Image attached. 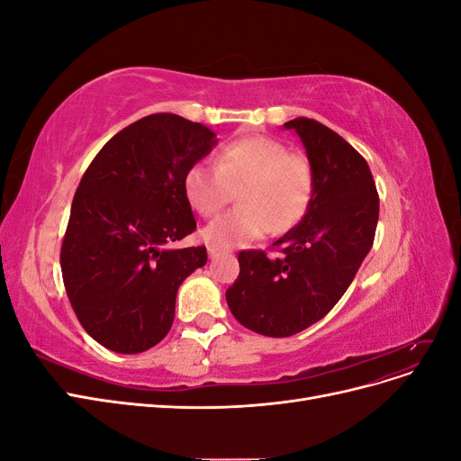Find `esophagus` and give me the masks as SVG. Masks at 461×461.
<instances>
[{
  "label": "esophagus",
  "instance_id": "obj_1",
  "mask_svg": "<svg viewBox=\"0 0 461 461\" xmlns=\"http://www.w3.org/2000/svg\"><path fill=\"white\" fill-rule=\"evenodd\" d=\"M221 252H222V249H221L219 246H215V244H207V254H209V258H217Z\"/></svg>",
  "mask_w": 461,
  "mask_h": 461
}]
</instances>
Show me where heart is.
I'll list each match as a JSON object with an SVG mask.
<instances>
[{"label":"heart","instance_id":"1","mask_svg":"<svg viewBox=\"0 0 461 461\" xmlns=\"http://www.w3.org/2000/svg\"><path fill=\"white\" fill-rule=\"evenodd\" d=\"M185 196L203 217L219 213L236 190L240 205L203 229L219 248H236L294 229L313 198L310 159L269 136H244L222 146L215 165L198 161L185 173Z\"/></svg>","mask_w":461,"mask_h":461}]
</instances>
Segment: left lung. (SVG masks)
Instances as JSON below:
<instances>
[{
  "label": "left lung",
  "instance_id": "1",
  "mask_svg": "<svg viewBox=\"0 0 461 461\" xmlns=\"http://www.w3.org/2000/svg\"><path fill=\"white\" fill-rule=\"evenodd\" d=\"M313 169L308 213L283 239L278 256L239 254L240 275L227 290L239 323L263 337H292L323 319L352 285L375 240L379 194L367 161L319 121L285 122Z\"/></svg>",
  "mask_w": 461,
  "mask_h": 461
}]
</instances>
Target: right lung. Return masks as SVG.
Masks as SVG:
<instances>
[{"label":"right lung","mask_w":461,"mask_h":461,"mask_svg":"<svg viewBox=\"0 0 461 461\" xmlns=\"http://www.w3.org/2000/svg\"><path fill=\"white\" fill-rule=\"evenodd\" d=\"M215 144L200 122L153 113L111 138L82 176L61 273L80 325L107 350L140 354L171 330L178 286L207 261L205 246H173L196 230L183 180Z\"/></svg>","instance_id":"right-lung-1"}]
</instances>
